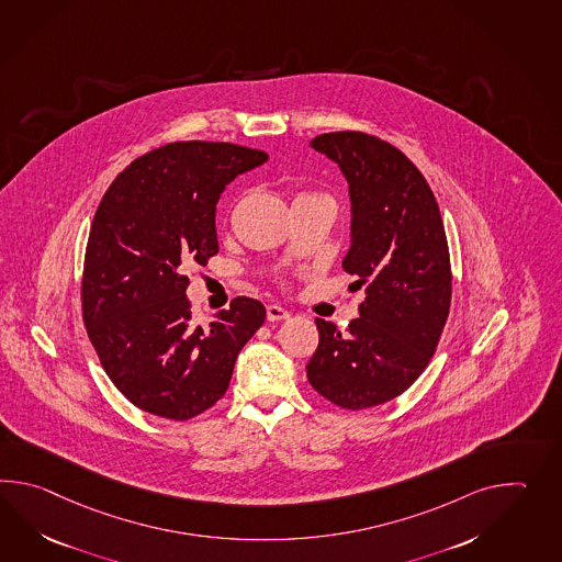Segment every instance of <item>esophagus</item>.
Returning <instances> with one entry per match:
<instances>
[{"label": "esophagus", "instance_id": "1", "mask_svg": "<svg viewBox=\"0 0 562 562\" xmlns=\"http://www.w3.org/2000/svg\"><path fill=\"white\" fill-rule=\"evenodd\" d=\"M266 316H268L270 323H278V321H286L288 316H290V312H288L286 308H282V306H278V304H270V306L266 308Z\"/></svg>", "mask_w": 562, "mask_h": 562}]
</instances>
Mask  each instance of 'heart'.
Returning <instances> with one entry per match:
<instances>
[{
    "instance_id": "1",
    "label": "heart",
    "mask_w": 562,
    "mask_h": 562,
    "mask_svg": "<svg viewBox=\"0 0 562 562\" xmlns=\"http://www.w3.org/2000/svg\"><path fill=\"white\" fill-rule=\"evenodd\" d=\"M300 198H302V195H300Z\"/></svg>"
}]
</instances>
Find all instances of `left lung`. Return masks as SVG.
Returning <instances> with one entry per match:
<instances>
[{"label": "left lung", "instance_id": "1", "mask_svg": "<svg viewBox=\"0 0 562 562\" xmlns=\"http://www.w3.org/2000/svg\"><path fill=\"white\" fill-rule=\"evenodd\" d=\"M311 147L349 183L342 268L367 296L345 333L316 318L306 374L325 400L357 412L395 400L434 357L451 302L448 239L434 191L400 149L357 131L318 135Z\"/></svg>", "mask_w": 562, "mask_h": 562}]
</instances>
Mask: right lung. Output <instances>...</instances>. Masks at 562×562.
Listing matches in <instances>:
<instances>
[{
    "label": "right lung",
    "mask_w": 562,
    "mask_h": 562,
    "mask_svg": "<svg viewBox=\"0 0 562 562\" xmlns=\"http://www.w3.org/2000/svg\"><path fill=\"white\" fill-rule=\"evenodd\" d=\"M266 161L263 150L232 143L177 140L131 162L100 201L82 316L102 369L138 409L175 422L210 409L263 325L262 302L248 296L195 325L183 270L220 251L215 203L225 186Z\"/></svg>",
    "instance_id": "1"
}]
</instances>
